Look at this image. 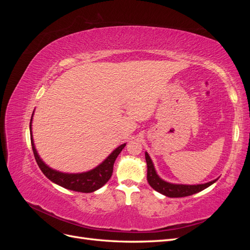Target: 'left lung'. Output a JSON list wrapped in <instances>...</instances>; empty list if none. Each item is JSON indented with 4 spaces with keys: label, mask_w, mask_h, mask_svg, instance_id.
<instances>
[{
    "label": "left lung",
    "mask_w": 250,
    "mask_h": 250,
    "mask_svg": "<svg viewBox=\"0 0 250 250\" xmlns=\"http://www.w3.org/2000/svg\"><path fill=\"white\" fill-rule=\"evenodd\" d=\"M145 158L147 163V180L149 185L158 193H161L165 196H168V197H171V198L186 197V196L196 194L204 190V188H208L209 186H211L218 180L217 178L215 180L208 181L207 184H201V185L171 184V183H168V181L162 179L157 175L152 160H151L147 152H145Z\"/></svg>",
    "instance_id": "1"
}]
</instances>
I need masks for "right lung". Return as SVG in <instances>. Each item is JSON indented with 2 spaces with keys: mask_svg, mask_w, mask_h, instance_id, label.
<instances>
[{
  "mask_svg": "<svg viewBox=\"0 0 250 250\" xmlns=\"http://www.w3.org/2000/svg\"><path fill=\"white\" fill-rule=\"evenodd\" d=\"M33 115H34V111L32 113L31 121H30V137H31V145H32L34 157L42 172L46 175V177H48L52 181V183H54L64 188H67V190L81 192V193L95 192L98 190V188H100L107 183L109 178L111 177L113 164H115L116 158L121 153V151L123 150V148L126 146V143L122 144V145H120L118 148H116L100 165H98L96 168L92 170L82 172V173L60 172L50 168L49 166L42 160L39 153H37L35 145H34V141H33V135H32Z\"/></svg>",
  "mask_w": 250,
  "mask_h": 250,
  "instance_id": "right-lung-1",
  "label": "right lung"
}]
</instances>
